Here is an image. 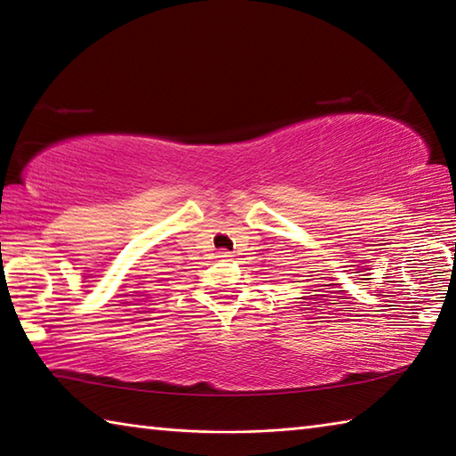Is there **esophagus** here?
Instances as JSON below:
<instances>
[{
  "label": "esophagus",
  "instance_id": "esophagus-1",
  "mask_svg": "<svg viewBox=\"0 0 456 456\" xmlns=\"http://www.w3.org/2000/svg\"><path fill=\"white\" fill-rule=\"evenodd\" d=\"M228 256H232V255H230V252H226V250L220 252V258H228Z\"/></svg>",
  "mask_w": 456,
  "mask_h": 456
}]
</instances>
